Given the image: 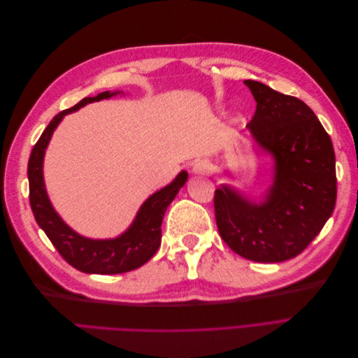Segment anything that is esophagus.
Returning a JSON list of instances; mask_svg holds the SVG:
<instances>
[{
    "label": "esophagus",
    "mask_w": 358,
    "mask_h": 358,
    "mask_svg": "<svg viewBox=\"0 0 358 358\" xmlns=\"http://www.w3.org/2000/svg\"><path fill=\"white\" fill-rule=\"evenodd\" d=\"M209 171V162L206 159H197L192 164V173L194 175H206Z\"/></svg>",
    "instance_id": "esophagus-1"
}]
</instances>
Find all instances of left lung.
Here are the masks:
<instances>
[{
    "instance_id": "8db88e82",
    "label": "left lung",
    "mask_w": 358,
    "mask_h": 358,
    "mask_svg": "<svg viewBox=\"0 0 358 358\" xmlns=\"http://www.w3.org/2000/svg\"><path fill=\"white\" fill-rule=\"evenodd\" d=\"M257 101L246 127L275 159L273 183L263 203L222 185L215 218L222 241L258 263H280L305 251L336 204L331 138L308 104L257 80H245Z\"/></svg>"
}]
</instances>
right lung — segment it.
<instances>
[{"instance_id":"right-lung-1","label":"right lung","mask_w":358,"mask_h":358,"mask_svg":"<svg viewBox=\"0 0 358 358\" xmlns=\"http://www.w3.org/2000/svg\"><path fill=\"white\" fill-rule=\"evenodd\" d=\"M117 92H101L95 96H86L67 110L59 112L52 119L38 142L31 150L28 161L29 180V204L40 229L46 233L52 245L66 262L83 273L116 275L138 268L154 257L161 245V224L162 216L169 204L176 197L179 189L185 185L188 179L187 171H180L170 185L152 194L138 209L136 220L129 229L116 239L94 241L73 231L64 222L59 215L52 208L43 180V158L61 119L79 110L88 103L110 99Z\"/></svg>"}]
</instances>
